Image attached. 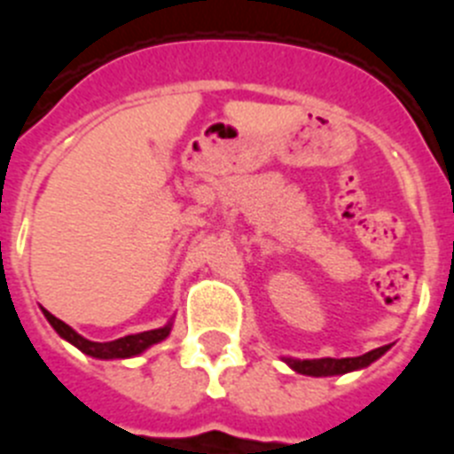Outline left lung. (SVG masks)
<instances>
[{
	"label": "left lung",
	"mask_w": 454,
	"mask_h": 454,
	"mask_svg": "<svg viewBox=\"0 0 454 454\" xmlns=\"http://www.w3.org/2000/svg\"><path fill=\"white\" fill-rule=\"evenodd\" d=\"M388 350H391V346H382L366 352V355L362 356H346V359H332V356H320V359H293V356H282V362L286 364L291 371L300 372V375L332 377L368 368L372 362H377L380 356L387 355Z\"/></svg>",
	"instance_id": "8db88e82"
}]
</instances>
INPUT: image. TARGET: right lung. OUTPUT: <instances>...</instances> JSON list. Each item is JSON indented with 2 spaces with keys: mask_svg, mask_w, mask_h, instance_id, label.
Segmentation results:
<instances>
[{
  "mask_svg": "<svg viewBox=\"0 0 454 454\" xmlns=\"http://www.w3.org/2000/svg\"><path fill=\"white\" fill-rule=\"evenodd\" d=\"M43 316H45L47 323L54 327V332L61 336L63 340H67L70 346L82 350L83 355L92 356V359H104V362H108V359H131V356L143 355V352L150 350L152 346L166 340L168 336H170L172 323H175V318H170L163 327H156V330L140 332V334H129V336H122V339L104 340V343H99V340H90L86 339V336L79 334V332H74L70 325H66L63 320L51 316L47 309H43Z\"/></svg>",
  "mask_w": 454,
  "mask_h": 454,
  "instance_id": "obj_1",
  "label": "right lung"
}]
</instances>
